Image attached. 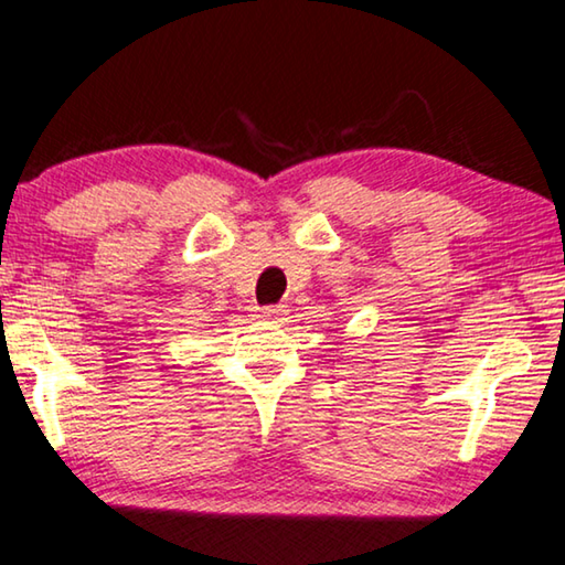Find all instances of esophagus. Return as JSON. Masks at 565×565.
Returning a JSON list of instances; mask_svg holds the SVG:
<instances>
[{
  "label": "esophagus",
  "mask_w": 565,
  "mask_h": 565,
  "mask_svg": "<svg viewBox=\"0 0 565 565\" xmlns=\"http://www.w3.org/2000/svg\"><path fill=\"white\" fill-rule=\"evenodd\" d=\"M282 312H285L282 305H265V308H260V318H265V320H275V318H280Z\"/></svg>",
  "instance_id": "esophagus-1"
}]
</instances>
